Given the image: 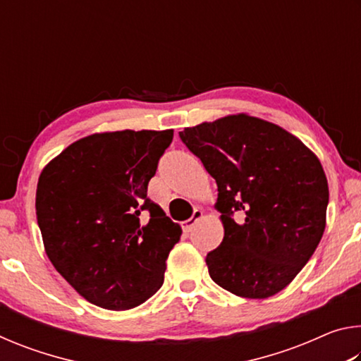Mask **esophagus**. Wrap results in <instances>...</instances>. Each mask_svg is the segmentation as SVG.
I'll return each mask as SVG.
<instances>
[{"label":"esophagus","mask_w":361,"mask_h":361,"mask_svg":"<svg viewBox=\"0 0 361 361\" xmlns=\"http://www.w3.org/2000/svg\"><path fill=\"white\" fill-rule=\"evenodd\" d=\"M202 215H204V212H202V210L195 209V210L192 212V216L189 218V219H186V221H183V223H181V228H183V231H185V232H191V231H192V228H194V224L197 223L200 218H202Z\"/></svg>","instance_id":"obj_1"}]
</instances>
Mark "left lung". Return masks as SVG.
I'll use <instances>...</instances> for the list:
<instances>
[{
	"mask_svg": "<svg viewBox=\"0 0 361 361\" xmlns=\"http://www.w3.org/2000/svg\"><path fill=\"white\" fill-rule=\"evenodd\" d=\"M180 138L218 186L224 237L205 258L212 280L242 298L277 295L325 231L329 192L319 157L282 127L248 114L188 127Z\"/></svg>",
	"mask_w": 361,
	"mask_h": 361,
	"instance_id": "8db88e82",
	"label": "left lung"
}]
</instances>
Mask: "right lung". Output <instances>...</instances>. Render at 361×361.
<instances>
[{
    "instance_id": "add662e5",
    "label": "right lung",
    "mask_w": 361,
    "mask_h": 361,
    "mask_svg": "<svg viewBox=\"0 0 361 361\" xmlns=\"http://www.w3.org/2000/svg\"><path fill=\"white\" fill-rule=\"evenodd\" d=\"M172 140V129L94 133L39 175L36 218L46 255L99 307H137L164 283L181 228L146 194Z\"/></svg>"
}]
</instances>
